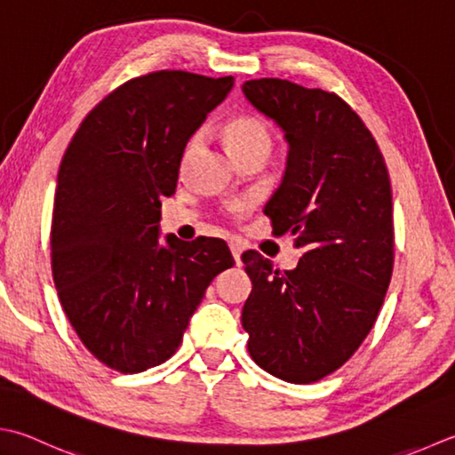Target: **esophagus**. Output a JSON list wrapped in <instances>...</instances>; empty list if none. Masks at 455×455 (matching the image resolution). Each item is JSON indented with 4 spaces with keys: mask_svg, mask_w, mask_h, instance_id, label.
<instances>
[{
    "mask_svg": "<svg viewBox=\"0 0 455 455\" xmlns=\"http://www.w3.org/2000/svg\"><path fill=\"white\" fill-rule=\"evenodd\" d=\"M230 252H233L236 264H240V256H243V244H240V240H230Z\"/></svg>",
    "mask_w": 455,
    "mask_h": 455,
    "instance_id": "esophagus-1",
    "label": "esophagus"
}]
</instances>
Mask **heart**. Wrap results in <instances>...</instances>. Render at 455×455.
I'll use <instances>...</instances> for the list:
<instances>
[{
    "label": "heart",
    "instance_id": "1",
    "mask_svg": "<svg viewBox=\"0 0 455 455\" xmlns=\"http://www.w3.org/2000/svg\"><path fill=\"white\" fill-rule=\"evenodd\" d=\"M191 141V146H195ZM225 141L227 148L233 157L248 154V151L258 148H268L270 149V133L266 130L260 120L252 118V116H238V118L230 120L225 126Z\"/></svg>",
    "mask_w": 455,
    "mask_h": 455
}]
</instances>
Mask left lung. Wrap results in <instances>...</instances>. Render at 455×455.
Returning a JSON list of instances; mask_svg holds the SVG:
<instances>
[{
  "label": "left lung",
  "mask_w": 455,
  "mask_h": 455,
  "mask_svg": "<svg viewBox=\"0 0 455 455\" xmlns=\"http://www.w3.org/2000/svg\"><path fill=\"white\" fill-rule=\"evenodd\" d=\"M243 92L288 144L264 212L301 251L283 272L254 251L243 254L252 280L243 307L248 353L282 380L315 382L359 349L385 301L395 254L388 172L337 94L282 78L246 80Z\"/></svg>",
  "instance_id": "8db88e82"
}]
</instances>
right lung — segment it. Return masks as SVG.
Returning <instances> with one entry per match:
<instances>
[{"instance_id": "obj_1", "label": "right lung", "mask_w": 455, "mask_h": 455, "mask_svg": "<svg viewBox=\"0 0 455 455\" xmlns=\"http://www.w3.org/2000/svg\"><path fill=\"white\" fill-rule=\"evenodd\" d=\"M233 84L185 70L133 78L86 116L62 157L52 278L80 341L110 369L172 357L204 290L235 264L220 238H159V199L175 193L187 141Z\"/></svg>"}]
</instances>
